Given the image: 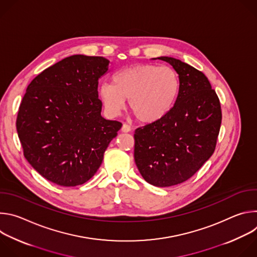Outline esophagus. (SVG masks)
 Returning a JSON list of instances; mask_svg holds the SVG:
<instances>
[{
    "mask_svg": "<svg viewBox=\"0 0 257 257\" xmlns=\"http://www.w3.org/2000/svg\"><path fill=\"white\" fill-rule=\"evenodd\" d=\"M131 131V126L128 125V124H123L122 126V132H125V133H128Z\"/></svg>",
    "mask_w": 257,
    "mask_h": 257,
    "instance_id": "esophagus-1",
    "label": "esophagus"
}]
</instances>
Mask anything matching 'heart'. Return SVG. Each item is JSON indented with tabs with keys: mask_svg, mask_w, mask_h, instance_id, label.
Here are the masks:
<instances>
[{
	"mask_svg": "<svg viewBox=\"0 0 257 257\" xmlns=\"http://www.w3.org/2000/svg\"><path fill=\"white\" fill-rule=\"evenodd\" d=\"M179 89V76L173 68L141 64L117 72L113 84L102 83L98 93L109 114L122 111L128 99V107L136 120L151 124L171 111Z\"/></svg>",
	"mask_w": 257,
	"mask_h": 257,
	"instance_id": "obj_1",
	"label": "heart"
}]
</instances>
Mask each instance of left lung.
<instances>
[{"mask_svg":"<svg viewBox=\"0 0 257 257\" xmlns=\"http://www.w3.org/2000/svg\"><path fill=\"white\" fill-rule=\"evenodd\" d=\"M158 59L173 66L179 75L180 89L163 119L135 130L134 160L146 182L169 187L190 179L212 156L222 108L201 71L175 58Z\"/></svg>","mask_w":257,"mask_h":257,"instance_id":"8db88e82","label":"left lung"}]
</instances>
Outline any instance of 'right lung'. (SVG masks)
<instances>
[{"instance_id":"obj_1","label":"right lung","mask_w":257,"mask_h":257,"mask_svg":"<svg viewBox=\"0 0 257 257\" xmlns=\"http://www.w3.org/2000/svg\"><path fill=\"white\" fill-rule=\"evenodd\" d=\"M108 63L103 57L71 56L27 86L16 120L23 155L57 185L77 186L92 178L122 127L100 115L98 79Z\"/></svg>"}]
</instances>
